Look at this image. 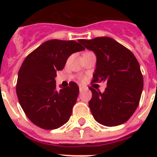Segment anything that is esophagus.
Wrapping results in <instances>:
<instances>
[{"label": "esophagus", "mask_w": 157, "mask_h": 157, "mask_svg": "<svg viewBox=\"0 0 157 157\" xmlns=\"http://www.w3.org/2000/svg\"><path fill=\"white\" fill-rule=\"evenodd\" d=\"M79 89H80V91H82L84 90V87L82 86H79Z\"/></svg>", "instance_id": "esophagus-1"}]
</instances>
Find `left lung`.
Here are the masks:
<instances>
[{"label": "left lung", "mask_w": 157, "mask_h": 157, "mask_svg": "<svg viewBox=\"0 0 157 157\" xmlns=\"http://www.w3.org/2000/svg\"><path fill=\"white\" fill-rule=\"evenodd\" d=\"M96 55V68L92 82L107 81L103 93L90 87L89 102L96 121L105 126L126 122L139 106L144 88L140 66L134 54L117 40L107 36L80 40Z\"/></svg>", "instance_id": "8db88e82"}]
</instances>
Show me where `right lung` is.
Here are the masks:
<instances>
[{"label": "right lung", "mask_w": 157, "mask_h": 157, "mask_svg": "<svg viewBox=\"0 0 157 157\" xmlns=\"http://www.w3.org/2000/svg\"><path fill=\"white\" fill-rule=\"evenodd\" d=\"M84 50L75 40H50L26 57L18 71L16 93L33 124L41 129H55L68 121L79 87L70 82L67 88L58 90L54 78L71 54Z\"/></svg>", "instance_id": "obj_1"}]
</instances>
